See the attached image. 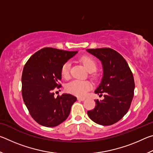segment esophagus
<instances>
[{"instance_id":"1","label":"esophagus","mask_w":153,"mask_h":153,"mask_svg":"<svg viewBox=\"0 0 153 153\" xmlns=\"http://www.w3.org/2000/svg\"><path fill=\"white\" fill-rule=\"evenodd\" d=\"M77 100H81V101H83V100H85V98L78 97V98H77Z\"/></svg>"}]
</instances>
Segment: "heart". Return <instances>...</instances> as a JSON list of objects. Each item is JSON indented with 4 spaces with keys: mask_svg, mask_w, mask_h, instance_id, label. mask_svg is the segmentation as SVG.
Segmentation results:
<instances>
[{
    "mask_svg": "<svg viewBox=\"0 0 153 153\" xmlns=\"http://www.w3.org/2000/svg\"><path fill=\"white\" fill-rule=\"evenodd\" d=\"M82 63L88 71H94L97 69V63L94 59L90 56H84L81 58ZM70 67L69 62L65 63L61 67V76L64 79H69L70 77ZM92 84L88 80L74 79L69 82L66 85V90L70 94L77 96V97H84L87 92L91 88Z\"/></svg>",
    "mask_w": 153,
    "mask_h": 153,
    "instance_id": "heart-1",
    "label": "heart"
}]
</instances>
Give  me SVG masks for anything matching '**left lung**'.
I'll list each match as a JSON object with an SVG mask.
<instances>
[{
    "mask_svg": "<svg viewBox=\"0 0 153 153\" xmlns=\"http://www.w3.org/2000/svg\"><path fill=\"white\" fill-rule=\"evenodd\" d=\"M101 61L103 77L94 92L104 96L95 100L96 107L88 111L94 122L110 126L120 121L128 112L134 97V76L128 63L117 51L110 48L87 49Z\"/></svg>",
    "mask_w": 153,
    "mask_h": 153,
    "instance_id": "1",
    "label": "left lung"
}]
</instances>
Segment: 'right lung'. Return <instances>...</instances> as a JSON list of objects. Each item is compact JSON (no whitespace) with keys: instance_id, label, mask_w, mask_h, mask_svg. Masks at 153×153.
I'll use <instances>...</instances> for the list:
<instances>
[{"instance_id":"right-lung-1","label":"right lung","mask_w":153,"mask_h":153,"mask_svg":"<svg viewBox=\"0 0 153 153\" xmlns=\"http://www.w3.org/2000/svg\"><path fill=\"white\" fill-rule=\"evenodd\" d=\"M77 51L44 48L31 56L23 69L22 97L30 115L48 128L61 124L68 117L77 98L70 94L55 97L53 90L61 87V67Z\"/></svg>"}]
</instances>
